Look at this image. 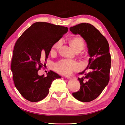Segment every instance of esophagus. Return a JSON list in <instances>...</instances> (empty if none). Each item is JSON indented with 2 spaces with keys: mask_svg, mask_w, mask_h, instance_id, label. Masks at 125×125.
<instances>
[{
  "mask_svg": "<svg viewBox=\"0 0 125 125\" xmlns=\"http://www.w3.org/2000/svg\"><path fill=\"white\" fill-rule=\"evenodd\" d=\"M66 78H67L68 79H77L75 77H67Z\"/></svg>",
  "mask_w": 125,
  "mask_h": 125,
  "instance_id": "esophagus-1",
  "label": "esophagus"
}]
</instances>
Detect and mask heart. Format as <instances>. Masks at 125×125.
I'll return each instance as SVG.
<instances>
[{
  "label": "heart",
  "mask_w": 125,
  "mask_h": 125,
  "mask_svg": "<svg viewBox=\"0 0 125 125\" xmlns=\"http://www.w3.org/2000/svg\"><path fill=\"white\" fill-rule=\"evenodd\" d=\"M69 43L73 47L74 51H81L84 47V42L82 37L75 36L72 37L69 40ZM61 40L57 41L52 45L51 49L52 53H55L62 46ZM55 71L63 75H69L73 72L80 68V64L74 60L63 59L56 62L54 66Z\"/></svg>",
  "instance_id": "b5f03b06"
}]
</instances>
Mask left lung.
I'll return each instance as SVG.
<instances>
[{
	"instance_id": "obj_1",
	"label": "left lung",
	"mask_w": 125,
	"mask_h": 125,
	"mask_svg": "<svg viewBox=\"0 0 125 125\" xmlns=\"http://www.w3.org/2000/svg\"><path fill=\"white\" fill-rule=\"evenodd\" d=\"M69 29L74 34L80 35L85 40L90 56L88 65L79 73L85 75L78 78L80 89L73 95L81 102H89L96 99L108 83L111 64L109 44L99 30L91 24L82 23ZM85 70H89L87 74L85 73Z\"/></svg>"
}]
</instances>
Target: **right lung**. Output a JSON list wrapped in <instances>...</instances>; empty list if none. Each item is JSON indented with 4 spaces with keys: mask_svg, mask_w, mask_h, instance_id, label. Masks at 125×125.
<instances>
[{
    "mask_svg": "<svg viewBox=\"0 0 125 125\" xmlns=\"http://www.w3.org/2000/svg\"><path fill=\"white\" fill-rule=\"evenodd\" d=\"M68 29L65 26L37 22L26 29L17 41L11 71L15 86L26 100L32 102L42 100L48 94L52 81L62 78L51 70L46 77L39 75L38 71L44 64L45 66L52 45Z\"/></svg>",
    "mask_w": 125,
    "mask_h": 125,
    "instance_id": "obj_1",
    "label": "right lung"
}]
</instances>
